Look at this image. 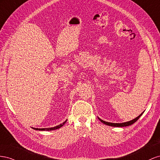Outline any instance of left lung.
I'll list each match as a JSON object with an SVG mask.
<instances>
[{
  "label": "left lung",
  "instance_id": "obj_1",
  "mask_svg": "<svg viewBox=\"0 0 160 160\" xmlns=\"http://www.w3.org/2000/svg\"><path fill=\"white\" fill-rule=\"evenodd\" d=\"M144 112V111H143ZM143 112L141 114V115H139L138 117H137L135 118H134V119L131 120V121H127V122H122V123H114V122H107V121H104L103 120H102L101 118H100L99 117H98V119L101 121L102 123H104V124H105L107 125H108V126H111V127H127V126H129L132 124H133L134 122H135L137 121H138L139 117L143 115Z\"/></svg>",
  "mask_w": 160,
  "mask_h": 160
}]
</instances>
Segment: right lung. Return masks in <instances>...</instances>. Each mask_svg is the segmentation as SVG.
<instances>
[{"label":"right lung","mask_w":160,"mask_h":160,"mask_svg":"<svg viewBox=\"0 0 160 160\" xmlns=\"http://www.w3.org/2000/svg\"><path fill=\"white\" fill-rule=\"evenodd\" d=\"M66 121H67V119L63 122H62V123H61L60 125H57V126H56V127H50V128H42V129H38V128H34V127H32V129H35V130H38V131H53V130H56V129H60V128H61V127L65 124V123L66 122Z\"/></svg>","instance_id":"add662e5"}]
</instances>
